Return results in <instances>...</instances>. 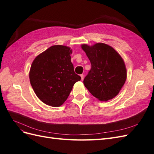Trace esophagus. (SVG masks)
Instances as JSON below:
<instances>
[{"mask_svg": "<svg viewBox=\"0 0 154 154\" xmlns=\"http://www.w3.org/2000/svg\"><path fill=\"white\" fill-rule=\"evenodd\" d=\"M80 76H81V80H83V74H81Z\"/></svg>", "mask_w": 154, "mask_h": 154, "instance_id": "1", "label": "esophagus"}]
</instances>
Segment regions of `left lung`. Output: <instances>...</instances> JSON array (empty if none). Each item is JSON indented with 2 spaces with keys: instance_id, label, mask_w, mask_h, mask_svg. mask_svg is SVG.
<instances>
[{
  "instance_id": "left-lung-1",
  "label": "left lung",
  "mask_w": 154,
  "mask_h": 154,
  "mask_svg": "<svg viewBox=\"0 0 154 154\" xmlns=\"http://www.w3.org/2000/svg\"><path fill=\"white\" fill-rule=\"evenodd\" d=\"M91 63L90 71L83 80L92 96L101 101L114 98L127 80L124 60L112 47L103 43L82 45Z\"/></svg>"
}]
</instances>
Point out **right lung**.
<instances>
[{
	"mask_svg": "<svg viewBox=\"0 0 154 154\" xmlns=\"http://www.w3.org/2000/svg\"><path fill=\"white\" fill-rule=\"evenodd\" d=\"M72 49L62 45H53L38 54L32 62L29 80L34 92L45 104L61 106L81 77L74 71Z\"/></svg>",
	"mask_w": 154,
	"mask_h": 154,
	"instance_id": "1",
	"label": "right lung"
}]
</instances>
